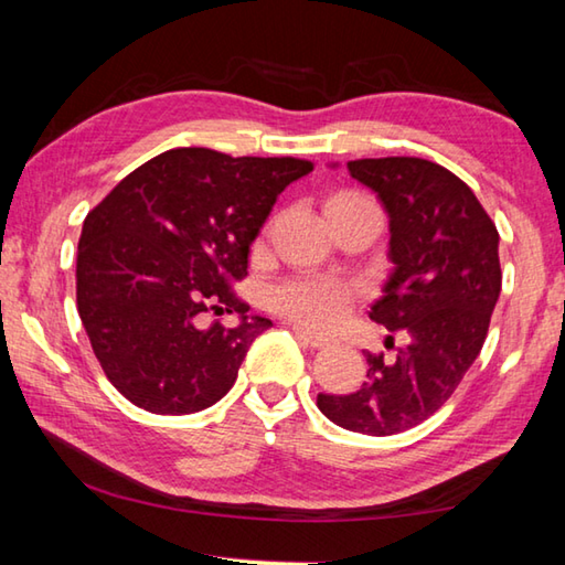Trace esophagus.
<instances>
[{
    "label": "esophagus",
    "instance_id": "1",
    "mask_svg": "<svg viewBox=\"0 0 565 565\" xmlns=\"http://www.w3.org/2000/svg\"><path fill=\"white\" fill-rule=\"evenodd\" d=\"M291 331H294V337L299 339V341L303 343V347H309V349H321V347H327V343H329V339L317 337V333H311L309 329L299 327V323H294Z\"/></svg>",
    "mask_w": 565,
    "mask_h": 565
}]
</instances>
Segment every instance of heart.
<instances>
[{
  "instance_id": "heart-1",
  "label": "heart",
  "mask_w": 565,
  "mask_h": 565,
  "mask_svg": "<svg viewBox=\"0 0 565 565\" xmlns=\"http://www.w3.org/2000/svg\"><path fill=\"white\" fill-rule=\"evenodd\" d=\"M271 303L284 317L309 329H333L349 317L353 291L337 276H296L271 289Z\"/></svg>"
}]
</instances>
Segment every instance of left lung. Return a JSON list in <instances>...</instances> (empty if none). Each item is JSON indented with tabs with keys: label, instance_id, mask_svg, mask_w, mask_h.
Listing matches in <instances>:
<instances>
[{
	"label": "left lung",
	"instance_id": "8db88e82",
	"mask_svg": "<svg viewBox=\"0 0 565 565\" xmlns=\"http://www.w3.org/2000/svg\"><path fill=\"white\" fill-rule=\"evenodd\" d=\"M347 169L388 216L394 266L369 317L406 343L394 361L366 353V381L317 404L347 431L394 436L434 416L481 353L501 294L499 232L473 191L434 161L356 159Z\"/></svg>",
	"mask_w": 565,
	"mask_h": 565
}]
</instances>
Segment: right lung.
Wrapping results in <instances>:
<instances>
[{
    "label": "right lung",
    "mask_w": 565,
    "mask_h": 565,
    "mask_svg": "<svg viewBox=\"0 0 565 565\" xmlns=\"http://www.w3.org/2000/svg\"><path fill=\"white\" fill-rule=\"evenodd\" d=\"M303 159L169 149L134 169L84 218L76 306L104 374L151 414L214 406L252 341L271 327L232 291L276 196ZM236 312L234 330L205 313Z\"/></svg>",
    "instance_id": "right-lung-1"
}]
</instances>
